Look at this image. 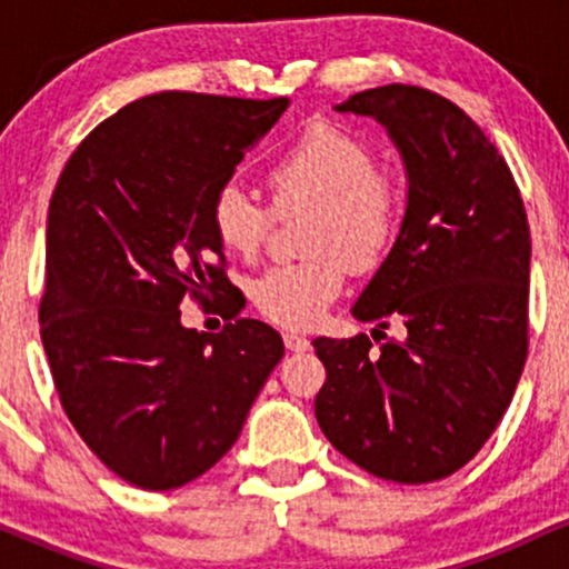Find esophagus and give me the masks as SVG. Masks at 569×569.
Wrapping results in <instances>:
<instances>
[{
    "label": "esophagus",
    "mask_w": 569,
    "mask_h": 569,
    "mask_svg": "<svg viewBox=\"0 0 569 569\" xmlns=\"http://www.w3.org/2000/svg\"><path fill=\"white\" fill-rule=\"evenodd\" d=\"M283 342H286V348H289L291 352H305L307 348H310V339L302 337V335H297V331H286Z\"/></svg>",
    "instance_id": "obj_1"
}]
</instances>
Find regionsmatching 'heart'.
Returning <instances> with one entry per match:
<instances>
[{
	"mask_svg": "<svg viewBox=\"0 0 569 569\" xmlns=\"http://www.w3.org/2000/svg\"><path fill=\"white\" fill-rule=\"evenodd\" d=\"M267 187L278 211L312 208L307 251L316 257L278 264L253 280V305L272 323L310 329L342 291L348 264L367 272L382 262L401 221V194L377 171L367 143L323 122L272 160ZM270 219V208L234 181L213 194L211 224L230 253L257 257Z\"/></svg>",
	"mask_w": 569,
	"mask_h": 569,
	"instance_id": "b5f03b06",
	"label": "heart"
}]
</instances>
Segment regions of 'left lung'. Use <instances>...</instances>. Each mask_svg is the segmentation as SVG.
Returning <instances> with one entry per match:
<instances>
[{"label":"left lung","mask_w":569,"mask_h":569,"mask_svg":"<svg viewBox=\"0 0 569 569\" xmlns=\"http://www.w3.org/2000/svg\"><path fill=\"white\" fill-rule=\"evenodd\" d=\"M335 109L375 117L407 168L401 230L352 305L375 335L388 318L407 331L377 350L367 335L318 337L326 382L316 417L358 468L428 485L485 447L519 385L530 224L498 147L443 96L385 84Z\"/></svg>","instance_id":"1"}]
</instances>
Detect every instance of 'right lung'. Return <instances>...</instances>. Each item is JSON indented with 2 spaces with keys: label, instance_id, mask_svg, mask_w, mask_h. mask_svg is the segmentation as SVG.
Wrapping results in <instances>:
<instances>
[{
  "label": "right lung",
  "instance_id": "obj_1",
  "mask_svg": "<svg viewBox=\"0 0 569 569\" xmlns=\"http://www.w3.org/2000/svg\"><path fill=\"white\" fill-rule=\"evenodd\" d=\"M289 98L154 93L74 149L48 213L42 345L71 426L128 485L184 487L238 441L283 339L240 318L211 202ZM222 299L219 336L180 299Z\"/></svg>",
  "mask_w": 569,
  "mask_h": 569
}]
</instances>
